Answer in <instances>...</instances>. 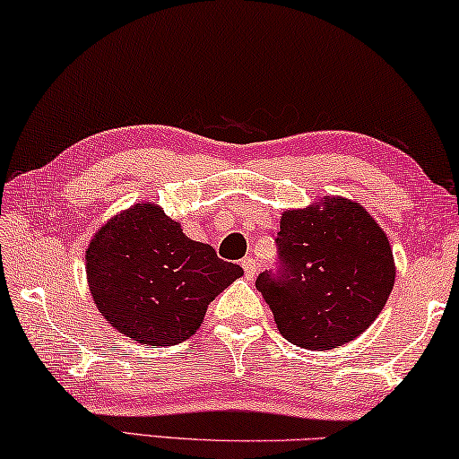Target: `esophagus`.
Returning <instances> with one entry per match:
<instances>
[{
  "instance_id": "1",
  "label": "esophagus",
  "mask_w": 459,
  "mask_h": 459,
  "mask_svg": "<svg viewBox=\"0 0 459 459\" xmlns=\"http://www.w3.org/2000/svg\"><path fill=\"white\" fill-rule=\"evenodd\" d=\"M243 269H245V275L249 280H253L255 278V273H257V264H255V259L253 257H245L243 259Z\"/></svg>"
}]
</instances>
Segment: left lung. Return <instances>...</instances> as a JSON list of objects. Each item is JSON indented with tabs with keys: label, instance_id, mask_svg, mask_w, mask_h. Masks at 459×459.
Here are the masks:
<instances>
[{
	"label": "left lung",
	"instance_id": "obj_1",
	"mask_svg": "<svg viewBox=\"0 0 459 459\" xmlns=\"http://www.w3.org/2000/svg\"><path fill=\"white\" fill-rule=\"evenodd\" d=\"M275 243L280 275L255 286L290 343L325 351L368 329L396 278L392 247L361 204L325 195L307 208L283 210Z\"/></svg>",
	"mask_w": 459,
	"mask_h": 459
}]
</instances>
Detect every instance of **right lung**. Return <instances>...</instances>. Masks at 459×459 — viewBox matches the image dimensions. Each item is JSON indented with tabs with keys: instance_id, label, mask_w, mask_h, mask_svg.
<instances>
[{
	"instance_id": "1",
	"label": "right lung",
	"mask_w": 459,
	"mask_h": 459,
	"mask_svg": "<svg viewBox=\"0 0 459 459\" xmlns=\"http://www.w3.org/2000/svg\"><path fill=\"white\" fill-rule=\"evenodd\" d=\"M87 283L101 316L143 345H178L200 329L208 304L243 275L192 241L152 202L101 224L85 251Z\"/></svg>"
}]
</instances>
